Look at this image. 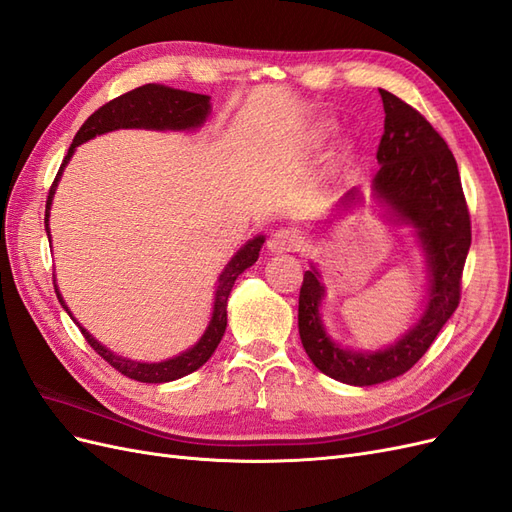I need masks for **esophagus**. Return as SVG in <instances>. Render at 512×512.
Segmentation results:
<instances>
[{
	"mask_svg": "<svg viewBox=\"0 0 512 512\" xmlns=\"http://www.w3.org/2000/svg\"><path fill=\"white\" fill-rule=\"evenodd\" d=\"M301 243H303V239H301L297 230H294V228H280L269 237L267 247H269V252H273V254H286V252H297Z\"/></svg>",
	"mask_w": 512,
	"mask_h": 512,
	"instance_id": "34e87169",
	"label": "esophagus"
}]
</instances>
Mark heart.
Segmentation results:
<instances>
[{
  "label": "heart",
  "instance_id": "1",
  "mask_svg": "<svg viewBox=\"0 0 512 512\" xmlns=\"http://www.w3.org/2000/svg\"><path fill=\"white\" fill-rule=\"evenodd\" d=\"M318 132H320V134H327V132H329V128H327V126H322Z\"/></svg>",
  "mask_w": 512,
  "mask_h": 512
}]
</instances>
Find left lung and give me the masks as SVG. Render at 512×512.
Segmentation results:
<instances>
[{"label": "left lung", "instance_id": "obj_1", "mask_svg": "<svg viewBox=\"0 0 512 512\" xmlns=\"http://www.w3.org/2000/svg\"><path fill=\"white\" fill-rule=\"evenodd\" d=\"M384 134L376 158V194L401 222L412 224L425 250L431 275L429 303L423 318L391 348L352 352L324 333L318 307L324 286L318 271H305L299 292V335L312 363L333 380L371 386L397 378L418 363L461 299V275L472 243V226L457 162L431 123L391 91L380 89ZM350 190L342 205L354 200Z\"/></svg>", "mask_w": 512, "mask_h": 512}]
</instances>
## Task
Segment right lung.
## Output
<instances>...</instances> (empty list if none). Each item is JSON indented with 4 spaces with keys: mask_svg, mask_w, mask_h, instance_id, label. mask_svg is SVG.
<instances>
[{
    "mask_svg": "<svg viewBox=\"0 0 512 512\" xmlns=\"http://www.w3.org/2000/svg\"><path fill=\"white\" fill-rule=\"evenodd\" d=\"M211 111L209 104V96L203 94H192V91H181V89H170L164 85H143L136 87L128 94H123L111 102H106L104 106H100L98 111L87 117V121L81 126V130L76 132L74 141L66 153L64 162H61L57 177L49 190V198H46V211H44V226H46V235H49V209H51V200L55 194V185L61 177V170L68 164V160L72 158L74 149L79 147L81 143L94 138L96 134H104L111 130H119V128H153V130H192L198 128L200 123L207 119ZM265 243V237H254L252 241H247L241 250L232 256V260L226 265V269L222 271L220 280H218V290H215V305H213V318L209 322V327L205 331V335L200 337V342L190 348L188 352H183L175 359H168L162 363H136V361H128L123 356L113 354L111 350H106L104 346H100L94 337H91L79 322V329L83 333V337L87 339V344L94 348L102 359L115 367L119 374L128 376L132 380L138 382H170L192 374L200 365H205L209 361V356L218 348V344L222 342V335L226 331V301L228 294L232 290V284H235L237 277L247 269L252 267L254 262L258 260L260 247ZM57 299L59 303L64 305V309L68 312V307L61 299V294L55 286ZM70 314V312H68Z\"/></svg>",
    "mask_w": 512,
    "mask_h": 512,
    "instance_id": "right-lung-1",
    "label": "right lung"
}]
</instances>
